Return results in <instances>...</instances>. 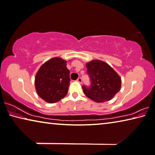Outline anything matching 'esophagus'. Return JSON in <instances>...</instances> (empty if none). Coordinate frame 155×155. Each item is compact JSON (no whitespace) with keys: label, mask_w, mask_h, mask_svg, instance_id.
Listing matches in <instances>:
<instances>
[{"label":"esophagus","mask_w":155,"mask_h":155,"mask_svg":"<svg viewBox=\"0 0 155 155\" xmlns=\"http://www.w3.org/2000/svg\"><path fill=\"white\" fill-rule=\"evenodd\" d=\"M77 82H79L80 84H82V78H78Z\"/></svg>","instance_id":"esophagus-1"}]
</instances>
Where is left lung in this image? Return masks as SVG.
<instances>
[{
	"label": "left lung",
	"instance_id": "8db88e82",
	"mask_svg": "<svg viewBox=\"0 0 155 155\" xmlns=\"http://www.w3.org/2000/svg\"><path fill=\"white\" fill-rule=\"evenodd\" d=\"M86 66L91 81L89 87L82 86L86 96L96 102L112 99L120 89V76L109 64L101 60H92Z\"/></svg>",
	"mask_w": 155,
	"mask_h": 155
}]
</instances>
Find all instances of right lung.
I'll list each match as a JSON object with an SVG mask.
<instances>
[{"label": "right lung", "mask_w": 155, "mask_h": 155, "mask_svg": "<svg viewBox=\"0 0 155 155\" xmlns=\"http://www.w3.org/2000/svg\"><path fill=\"white\" fill-rule=\"evenodd\" d=\"M70 71L66 61L54 58L39 68L35 77V88L40 97L48 103H54L66 96L70 85Z\"/></svg>", "instance_id": "add662e5"}]
</instances>
